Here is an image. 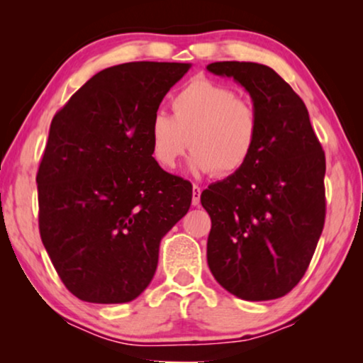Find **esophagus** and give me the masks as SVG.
Returning a JSON list of instances; mask_svg holds the SVG:
<instances>
[{"label":"esophagus","mask_w":363,"mask_h":363,"mask_svg":"<svg viewBox=\"0 0 363 363\" xmlns=\"http://www.w3.org/2000/svg\"><path fill=\"white\" fill-rule=\"evenodd\" d=\"M200 196H201V188L198 185H193V198H191L193 206L200 205Z\"/></svg>","instance_id":"1"}]
</instances>
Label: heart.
<instances>
[{"label": "heart", "instance_id": "obj_1", "mask_svg": "<svg viewBox=\"0 0 363 363\" xmlns=\"http://www.w3.org/2000/svg\"><path fill=\"white\" fill-rule=\"evenodd\" d=\"M173 116L158 111L148 123L150 153L165 170L177 167L188 145L196 175L240 172L255 152L259 116L255 106L225 84L193 79L172 99Z\"/></svg>", "mask_w": 363, "mask_h": 363}]
</instances>
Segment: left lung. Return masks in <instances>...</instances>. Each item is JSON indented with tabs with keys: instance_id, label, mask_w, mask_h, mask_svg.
Here are the masks:
<instances>
[{
	"instance_id": "left-lung-1",
	"label": "left lung",
	"mask_w": 363,
	"mask_h": 363,
	"mask_svg": "<svg viewBox=\"0 0 363 363\" xmlns=\"http://www.w3.org/2000/svg\"><path fill=\"white\" fill-rule=\"evenodd\" d=\"M250 92L259 116L255 152L240 172L201 193L211 218V274L245 301L286 296L306 274L325 221V155L302 99L257 62L208 64Z\"/></svg>"
}]
</instances>
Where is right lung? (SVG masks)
I'll use <instances>...</instances> for the list:
<instances>
[{
    "mask_svg": "<svg viewBox=\"0 0 363 363\" xmlns=\"http://www.w3.org/2000/svg\"><path fill=\"white\" fill-rule=\"evenodd\" d=\"M185 62H125L89 79L54 116L36 183L39 233L81 301L142 294L162 238L186 215L191 183L153 160L148 123Z\"/></svg>",
    "mask_w": 363,
    "mask_h": 363,
    "instance_id": "right-lung-1",
    "label": "right lung"
}]
</instances>
